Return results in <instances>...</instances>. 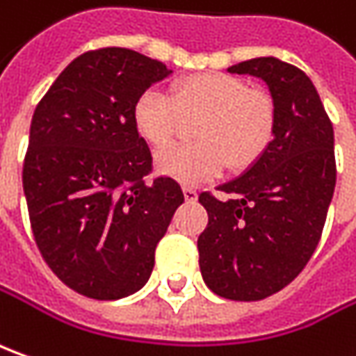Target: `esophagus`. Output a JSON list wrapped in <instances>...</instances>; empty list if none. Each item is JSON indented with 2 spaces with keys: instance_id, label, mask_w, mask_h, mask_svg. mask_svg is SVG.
Listing matches in <instances>:
<instances>
[{
  "instance_id": "34e87169",
  "label": "esophagus",
  "mask_w": 356,
  "mask_h": 356,
  "mask_svg": "<svg viewBox=\"0 0 356 356\" xmlns=\"http://www.w3.org/2000/svg\"><path fill=\"white\" fill-rule=\"evenodd\" d=\"M183 195H185V201H197V197H199V193L195 187H183Z\"/></svg>"
}]
</instances>
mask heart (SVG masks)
I'll return each mask as SVG.
<instances>
[{"mask_svg": "<svg viewBox=\"0 0 356 356\" xmlns=\"http://www.w3.org/2000/svg\"><path fill=\"white\" fill-rule=\"evenodd\" d=\"M199 141L159 152L161 175L193 185L228 165L242 171L262 157L276 134V106L262 90H252L238 76L222 72L193 74L177 80L169 96L147 90L134 104V126L154 147L175 138L183 120H197Z\"/></svg>", "mask_w": 356, "mask_h": 356, "instance_id": "obj_1", "label": "heart"}]
</instances>
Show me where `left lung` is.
I'll use <instances>...</instances> for the list:
<instances>
[{"instance_id":"1","label":"left lung","mask_w":356,"mask_h":356,"mask_svg":"<svg viewBox=\"0 0 356 356\" xmlns=\"http://www.w3.org/2000/svg\"><path fill=\"white\" fill-rule=\"evenodd\" d=\"M266 82L276 106L268 152L232 181L227 201L201 193L209 225L197 240L204 284L216 296L258 301L293 282L319 244L333 199L335 136L309 76L276 56L228 67Z\"/></svg>"}]
</instances>
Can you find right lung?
Listing matches in <instances>:
<instances>
[{"instance_id":"1","label":"right lung","mask_w":356,"mask_h":356,"mask_svg":"<svg viewBox=\"0 0 356 356\" xmlns=\"http://www.w3.org/2000/svg\"><path fill=\"white\" fill-rule=\"evenodd\" d=\"M171 72L129 49L90 51L35 108L23 165L33 234L56 277L86 298L143 288L185 201L171 177L143 181L152 152L134 126L136 100Z\"/></svg>"}]
</instances>
